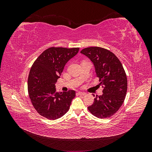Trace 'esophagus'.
Listing matches in <instances>:
<instances>
[{
	"instance_id": "34e87169",
	"label": "esophagus",
	"mask_w": 152,
	"mask_h": 152,
	"mask_svg": "<svg viewBox=\"0 0 152 152\" xmlns=\"http://www.w3.org/2000/svg\"><path fill=\"white\" fill-rule=\"evenodd\" d=\"M77 94H79V95H80V96H84V95L86 94V93H82V92H80V91L78 92Z\"/></svg>"
}]
</instances>
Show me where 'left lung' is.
Returning a JSON list of instances; mask_svg holds the SVG:
<instances>
[{
	"mask_svg": "<svg viewBox=\"0 0 152 152\" xmlns=\"http://www.w3.org/2000/svg\"><path fill=\"white\" fill-rule=\"evenodd\" d=\"M80 53L93 63L99 84L103 87V94L96 96L87 108L98 118L111 117L120 108L127 93V79L122 63L113 53L102 48H87Z\"/></svg>",
	"mask_w": 152,
	"mask_h": 152,
	"instance_id": "obj_1",
	"label": "left lung"
}]
</instances>
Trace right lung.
Wrapping results in <instances>:
<instances>
[{"mask_svg": "<svg viewBox=\"0 0 152 152\" xmlns=\"http://www.w3.org/2000/svg\"><path fill=\"white\" fill-rule=\"evenodd\" d=\"M79 50V48H49L32 65L28 79V94L34 108L41 116L56 120L68 111L75 91L58 93L55 84L66 63Z\"/></svg>", "mask_w": 152, "mask_h": 152, "instance_id": "1", "label": "right lung"}]
</instances>
